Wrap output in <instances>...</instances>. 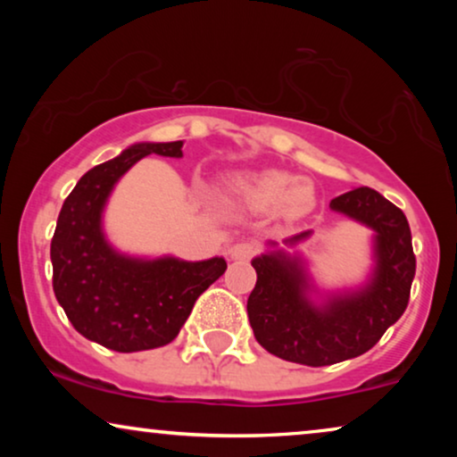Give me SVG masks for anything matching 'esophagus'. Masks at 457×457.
Segmentation results:
<instances>
[{
    "label": "esophagus",
    "instance_id": "esophagus-1",
    "mask_svg": "<svg viewBox=\"0 0 457 457\" xmlns=\"http://www.w3.org/2000/svg\"><path fill=\"white\" fill-rule=\"evenodd\" d=\"M253 253H255V245H253V243H247V241L235 243V245L228 249L230 260H235V262H245V260L252 258Z\"/></svg>",
    "mask_w": 457,
    "mask_h": 457
}]
</instances>
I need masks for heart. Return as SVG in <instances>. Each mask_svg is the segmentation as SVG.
Listing matches in <instances>:
<instances>
[{"label":"heart","mask_w":457,"mask_h":457,"mask_svg":"<svg viewBox=\"0 0 457 457\" xmlns=\"http://www.w3.org/2000/svg\"><path fill=\"white\" fill-rule=\"evenodd\" d=\"M233 191L255 208H278L287 216H299L314 204V191L303 180H295L291 174L266 170L233 180Z\"/></svg>","instance_id":"1"}]
</instances>
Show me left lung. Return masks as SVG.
<instances>
[{"label": "left lung", "mask_w": 457, "mask_h": 457, "mask_svg": "<svg viewBox=\"0 0 457 457\" xmlns=\"http://www.w3.org/2000/svg\"><path fill=\"white\" fill-rule=\"evenodd\" d=\"M330 208L372 230V270L358 289L324 293L308 262L270 241L252 260L258 280L247 299L255 341L280 360L303 366H330L358 358L378 343L408 308L416 274L408 218L370 187L347 191ZM312 230L285 239L297 245Z\"/></svg>", "instance_id": "obj_1"}]
</instances>
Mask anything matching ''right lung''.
<instances>
[{"instance_id":"right-lung-1","label":"right lung","mask_w":457,"mask_h":457,"mask_svg":"<svg viewBox=\"0 0 457 457\" xmlns=\"http://www.w3.org/2000/svg\"><path fill=\"white\" fill-rule=\"evenodd\" d=\"M149 154L183 158V141L135 143L85 172L66 197L52 239L54 293L80 335L120 353L168 345L197 297L227 270L224 258H137L104 233V210L122 174Z\"/></svg>"}]
</instances>
